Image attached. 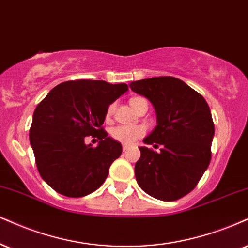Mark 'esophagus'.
I'll use <instances>...</instances> for the list:
<instances>
[{
    "label": "esophagus",
    "mask_w": 248,
    "mask_h": 248,
    "mask_svg": "<svg viewBox=\"0 0 248 248\" xmlns=\"http://www.w3.org/2000/svg\"><path fill=\"white\" fill-rule=\"evenodd\" d=\"M130 148V146L129 145H123V151L125 152V151H127V149Z\"/></svg>",
    "instance_id": "obj_1"
}]
</instances>
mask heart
I'll use <instances>...</instances> for the list:
<instances>
[{
  "label": "heart",
  "instance_id": "1",
  "mask_svg": "<svg viewBox=\"0 0 248 248\" xmlns=\"http://www.w3.org/2000/svg\"><path fill=\"white\" fill-rule=\"evenodd\" d=\"M138 99H141V97H134V99L131 100V103ZM112 110H114V105L108 107V109H107V116L111 115ZM145 133L146 127L143 126V125L122 124L117 125V126L112 127V129L110 130V136H111L115 140H117V141L124 143V145H132L137 139L145 136Z\"/></svg>",
  "mask_w": 248,
  "mask_h": 248
}]
</instances>
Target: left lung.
Returning <instances> with one entry per match:
<instances>
[{
	"mask_svg": "<svg viewBox=\"0 0 248 248\" xmlns=\"http://www.w3.org/2000/svg\"><path fill=\"white\" fill-rule=\"evenodd\" d=\"M131 90L151 101L157 125L143 139L160 152L142 146L134 167L142 191L162 201H175L197 186L209 166L215 133L208 103L175 77L132 81Z\"/></svg>",
	"mask_w": 248,
	"mask_h": 248,
	"instance_id": "1",
	"label": "left lung"
}]
</instances>
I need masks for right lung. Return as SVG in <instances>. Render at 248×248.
Here are the masks:
<instances>
[{"mask_svg": "<svg viewBox=\"0 0 248 248\" xmlns=\"http://www.w3.org/2000/svg\"><path fill=\"white\" fill-rule=\"evenodd\" d=\"M129 91L103 80L65 81L54 87L33 114L30 142L42 179L60 194L80 198L105 183L122 145L102 129L107 109ZM92 135L96 148L84 143Z\"/></svg>", "mask_w": 248, "mask_h": 248, "instance_id": "add662e5", "label": "right lung"}]
</instances>
